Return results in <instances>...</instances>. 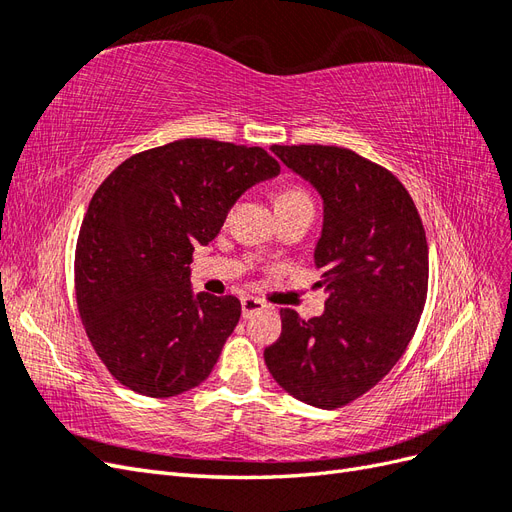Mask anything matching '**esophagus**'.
Segmentation results:
<instances>
[{
    "label": "esophagus",
    "instance_id": "34e87169",
    "mask_svg": "<svg viewBox=\"0 0 512 512\" xmlns=\"http://www.w3.org/2000/svg\"><path fill=\"white\" fill-rule=\"evenodd\" d=\"M265 307H267L265 303H262L260 299H254V297H243L241 299V314H243V318H250L256 312H262V309H265Z\"/></svg>",
    "mask_w": 512,
    "mask_h": 512
}]
</instances>
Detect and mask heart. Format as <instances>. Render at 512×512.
I'll return each mask as SVG.
<instances>
[{
    "label": "heart",
    "mask_w": 512,
    "mask_h": 512,
    "mask_svg": "<svg viewBox=\"0 0 512 512\" xmlns=\"http://www.w3.org/2000/svg\"><path fill=\"white\" fill-rule=\"evenodd\" d=\"M273 200H275L277 211H292V209H303V207L314 209L312 196H309L307 190L301 188V185H284V188L275 192Z\"/></svg>",
    "instance_id": "heart-1"
}]
</instances>
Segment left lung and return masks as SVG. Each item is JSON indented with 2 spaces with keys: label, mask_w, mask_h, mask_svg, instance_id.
<instances>
[{
  "label": "left lung",
  "mask_w": 512,
  "mask_h": 512,
  "mask_svg": "<svg viewBox=\"0 0 512 512\" xmlns=\"http://www.w3.org/2000/svg\"><path fill=\"white\" fill-rule=\"evenodd\" d=\"M324 203L314 260L324 314L282 309V335L265 363L286 393L335 410L389 374L421 320L429 250L414 200L391 170L333 145H273Z\"/></svg>",
  "instance_id": "1"
}]
</instances>
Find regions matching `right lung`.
I'll return each instance as SVG.
<instances>
[{"label":"right lung","instance_id":"right-lung-1","mask_svg":"<svg viewBox=\"0 0 512 512\" xmlns=\"http://www.w3.org/2000/svg\"><path fill=\"white\" fill-rule=\"evenodd\" d=\"M280 175L262 147L183 138L121 162L87 207L76 307L113 378L147 397L194 389L218 363L241 303L190 288L194 247L218 237L252 185Z\"/></svg>","mask_w":512,"mask_h":512}]
</instances>
